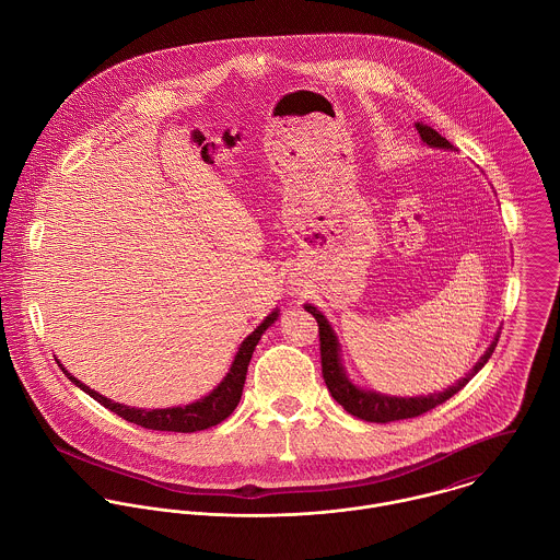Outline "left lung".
<instances>
[{"label": "left lung", "mask_w": 560, "mask_h": 560, "mask_svg": "<svg viewBox=\"0 0 560 560\" xmlns=\"http://www.w3.org/2000/svg\"><path fill=\"white\" fill-rule=\"evenodd\" d=\"M416 129L420 133V138L429 144V147H440V149H452V144L447 142L442 133H438L433 127L416 122ZM305 310L316 318L318 323V334H320V359H323V376L325 383L331 392V396L337 402L354 418L365 420V422H396V420H407V418H418L431 409H435L438 405L446 402L447 398H452L456 392H460L476 374L478 370L489 361L491 352L498 346V337L491 341V346L485 350V354L478 359V363L460 378L456 381L452 387H447L440 394H431V396H416V398H398V396H387V394H378V392H370V389H359L357 385L350 383V378L343 372L341 359H339V341L336 334L329 325V320L314 307V305H305Z\"/></svg>", "instance_id": "8db88e82"}]
</instances>
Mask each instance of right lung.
<instances>
[{
    "mask_svg": "<svg viewBox=\"0 0 560 560\" xmlns=\"http://www.w3.org/2000/svg\"><path fill=\"white\" fill-rule=\"evenodd\" d=\"M279 318V312H272L270 316H266V320L246 337L240 348L237 354L226 372L221 385L208 394L206 398L186 405V407H171V409H133L127 405H118L110 398L97 394L95 389H91L89 385H84L82 381H78L75 376H71L67 370L65 374L71 378V383H75L82 392H86L91 398H95L100 405H104L106 409H110L116 416H120L127 422H133L142 429H151V431H171V433H197V431H206L210 427L221 424L224 418H229L233 413V409L240 402L242 396V387L246 381V370L253 357V350L259 341L261 334Z\"/></svg>",
    "mask_w": 560,
    "mask_h": 560,
    "instance_id": "obj_1",
    "label": "right lung"
}]
</instances>
